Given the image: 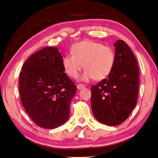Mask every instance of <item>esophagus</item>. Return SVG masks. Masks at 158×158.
I'll return each mask as SVG.
<instances>
[{"label":"esophagus","mask_w":158,"mask_h":158,"mask_svg":"<svg viewBox=\"0 0 158 158\" xmlns=\"http://www.w3.org/2000/svg\"><path fill=\"white\" fill-rule=\"evenodd\" d=\"M85 86H86L85 85H83V84H78V85H77V89H78V90H80V89H84Z\"/></svg>","instance_id":"34e87169"}]
</instances>
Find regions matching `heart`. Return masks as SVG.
<instances>
[{
  "mask_svg": "<svg viewBox=\"0 0 158 158\" xmlns=\"http://www.w3.org/2000/svg\"><path fill=\"white\" fill-rule=\"evenodd\" d=\"M72 54L65 55L62 65L67 74L78 78L80 72L86 69L82 76L84 81L94 78L101 80L110 74L115 64V52L110 47L97 42L85 40L72 45Z\"/></svg>",
  "mask_w": 158,
  "mask_h": 158,
  "instance_id": "obj_1",
  "label": "heart"
}]
</instances>
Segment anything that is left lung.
I'll list each match as a JSON object with an SVG mask.
<instances>
[{
  "label": "left lung",
  "instance_id": "8db88e82",
  "mask_svg": "<svg viewBox=\"0 0 158 158\" xmlns=\"http://www.w3.org/2000/svg\"><path fill=\"white\" fill-rule=\"evenodd\" d=\"M115 64L107 78L91 86L94 116L108 126L120 124L128 118L137 102L139 72L136 59L122 40L114 43Z\"/></svg>",
  "mask_w": 158,
  "mask_h": 158
}]
</instances>
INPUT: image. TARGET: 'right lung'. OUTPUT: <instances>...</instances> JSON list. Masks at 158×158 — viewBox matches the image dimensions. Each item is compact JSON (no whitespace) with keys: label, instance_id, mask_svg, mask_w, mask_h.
<instances>
[{"label":"right lung","instance_id":"right-lung-1","mask_svg":"<svg viewBox=\"0 0 158 158\" xmlns=\"http://www.w3.org/2000/svg\"><path fill=\"white\" fill-rule=\"evenodd\" d=\"M57 47H48L31 55L19 74L23 107L38 127L52 129L68 120L76 86L64 72Z\"/></svg>","mask_w":158,"mask_h":158}]
</instances>
